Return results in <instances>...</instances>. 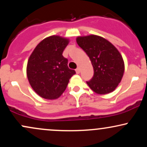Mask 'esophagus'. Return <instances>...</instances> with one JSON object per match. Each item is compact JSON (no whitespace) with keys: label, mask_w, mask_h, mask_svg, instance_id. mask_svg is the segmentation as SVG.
Listing matches in <instances>:
<instances>
[{"label":"esophagus","mask_w":147,"mask_h":147,"mask_svg":"<svg viewBox=\"0 0 147 147\" xmlns=\"http://www.w3.org/2000/svg\"><path fill=\"white\" fill-rule=\"evenodd\" d=\"M76 73L77 74H79L80 73V71H81V70H80V68H77V69H76Z\"/></svg>","instance_id":"1"}]
</instances>
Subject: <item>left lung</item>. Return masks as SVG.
<instances>
[{
	"instance_id": "1",
	"label": "left lung",
	"mask_w": 147,
	"mask_h": 147,
	"mask_svg": "<svg viewBox=\"0 0 147 147\" xmlns=\"http://www.w3.org/2000/svg\"><path fill=\"white\" fill-rule=\"evenodd\" d=\"M77 43L89 57L93 67V77L86 82L91 90L99 95L115 90L124 72V60L117 49L103 37L93 34L78 36Z\"/></svg>"
}]
</instances>
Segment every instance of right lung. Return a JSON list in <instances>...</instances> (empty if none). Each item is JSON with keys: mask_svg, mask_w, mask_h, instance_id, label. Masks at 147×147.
I'll return each instance as SVG.
<instances>
[{"mask_svg": "<svg viewBox=\"0 0 147 147\" xmlns=\"http://www.w3.org/2000/svg\"><path fill=\"white\" fill-rule=\"evenodd\" d=\"M68 43V38L59 36L47 37L36 45L28 59L27 76L29 83L43 98H59L76 73L68 68V59L62 55Z\"/></svg>", "mask_w": 147, "mask_h": 147, "instance_id": "add662e5", "label": "right lung"}]
</instances>
